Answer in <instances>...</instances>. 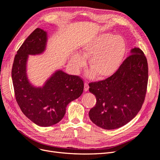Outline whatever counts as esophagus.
<instances>
[{"mask_svg":"<svg viewBox=\"0 0 160 160\" xmlns=\"http://www.w3.org/2000/svg\"><path fill=\"white\" fill-rule=\"evenodd\" d=\"M89 85H88L87 82H85L84 84V91H87L88 90H89Z\"/></svg>","mask_w":160,"mask_h":160,"instance_id":"esophagus-1","label":"esophagus"}]
</instances>
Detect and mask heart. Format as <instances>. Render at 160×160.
Here are the masks:
<instances>
[{
	"mask_svg": "<svg viewBox=\"0 0 160 160\" xmlns=\"http://www.w3.org/2000/svg\"><path fill=\"white\" fill-rule=\"evenodd\" d=\"M126 51V43L120 36L108 32L97 34L82 43L81 53H75L72 63L75 68H81L89 59L91 69L87 75L92 78L97 74L99 78H108L113 75L122 62Z\"/></svg>",
	"mask_w": 160,
	"mask_h": 160,
	"instance_id": "b5f03b06",
	"label": "heart"
}]
</instances>
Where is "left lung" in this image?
Returning <instances> with one entry per match:
<instances>
[{"label":"left lung","instance_id":"obj_1","mask_svg":"<svg viewBox=\"0 0 160 160\" xmlns=\"http://www.w3.org/2000/svg\"><path fill=\"white\" fill-rule=\"evenodd\" d=\"M130 53L113 75L89 84V92L96 97L97 103L89 116L101 128L122 127L136 117L144 103L148 80L147 59L138 48Z\"/></svg>","mask_w":160,"mask_h":160}]
</instances>
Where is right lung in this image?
Here are the masks:
<instances>
[{
	"instance_id": "obj_1",
	"label": "right lung",
	"mask_w": 160,
	"mask_h": 160,
	"mask_svg": "<svg viewBox=\"0 0 160 160\" xmlns=\"http://www.w3.org/2000/svg\"><path fill=\"white\" fill-rule=\"evenodd\" d=\"M48 32L36 29L28 37L15 56L12 79L16 100L26 117L36 124L47 127L58 123L65 114L68 104L83 91V81L78 76L57 69L42 86L37 87L27 73L29 56L42 55L46 50Z\"/></svg>"
}]
</instances>
